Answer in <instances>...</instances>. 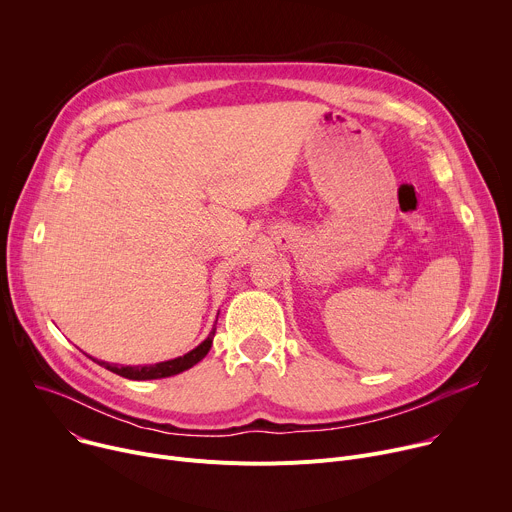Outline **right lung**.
Returning <instances> with one entry per match:
<instances>
[{"label": "right lung", "instance_id": "right-lung-1", "mask_svg": "<svg viewBox=\"0 0 512 512\" xmlns=\"http://www.w3.org/2000/svg\"><path fill=\"white\" fill-rule=\"evenodd\" d=\"M214 332L216 328L210 330V334L206 336V340H202L194 350L186 352L184 356H178V358H172V360H164V362H156V364H137V367H121V364H113V362H105V360H97L93 358L97 364H101V367H105L107 371L119 375V377H125V379H131V381H152V379H166V377H174L178 373H184L188 369H192L196 362H200L210 346H212V338H214Z\"/></svg>", "mask_w": 512, "mask_h": 512}]
</instances>
